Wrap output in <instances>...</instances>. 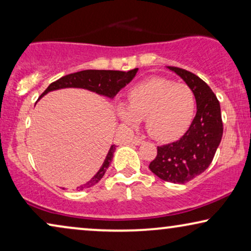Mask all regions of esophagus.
I'll use <instances>...</instances> for the list:
<instances>
[{
    "label": "esophagus",
    "instance_id": "obj_1",
    "mask_svg": "<svg viewBox=\"0 0 251 251\" xmlns=\"http://www.w3.org/2000/svg\"><path fill=\"white\" fill-rule=\"evenodd\" d=\"M131 143L135 144V145H139V144L143 143V139L140 138V137H133L131 139Z\"/></svg>",
    "mask_w": 251,
    "mask_h": 251
}]
</instances>
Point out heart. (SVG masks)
<instances>
[{
  "instance_id": "1",
  "label": "heart",
  "mask_w": 251,
  "mask_h": 251,
  "mask_svg": "<svg viewBox=\"0 0 251 251\" xmlns=\"http://www.w3.org/2000/svg\"><path fill=\"white\" fill-rule=\"evenodd\" d=\"M195 107L192 89L166 77H152L133 87L126 107L120 106L119 116L128 125L145 119L147 131L154 138L170 140L187 128Z\"/></svg>"
}]
</instances>
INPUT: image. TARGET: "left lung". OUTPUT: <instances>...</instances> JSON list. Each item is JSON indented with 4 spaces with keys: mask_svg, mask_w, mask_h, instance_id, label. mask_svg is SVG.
<instances>
[{
    "mask_svg": "<svg viewBox=\"0 0 251 251\" xmlns=\"http://www.w3.org/2000/svg\"><path fill=\"white\" fill-rule=\"evenodd\" d=\"M194 92L197 114L190 128L177 142L157 146L150 169L164 181L185 184L210 166L223 137L221 105L209 85L183 68L168 66Z\"/></svg>",
    "mask_w": 251,
    "mask_h": 251,
    "instance_id": "1",
    "label": "left lung"
}]
</instances>
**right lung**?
Instances as JSON below:
<instances>
[{
    "label": "right lung",
    "mask_w": 251,
    "mask_h": 251,
    "mask_svg": "<svg viewBox=\"0 0 251 251\" xmlns=\"http://www.w3.org/2000/svg\"><path fill=\"white\" fill-rule=\"evenodd\" d=\"M137 71H138V68L128 72L108 70H87L76 72V73L65 75L63 77L58 78L57 81L52 82L46 89V91L41 95V97L48 94L49 91L57 90V89L61 88H83L91 91H96L99 95H104L109 98H113L120 91V89L126 87L132 80ZM115 147V145L111 146L100 169H99L98 173L96 174V176L91 180H89L87 184L81 186L80 190L94 186V185L97 184L101 179L113 159V153H114Z\"/></svg>",
    "instance_id": "add662e5"
}]
</instances>
